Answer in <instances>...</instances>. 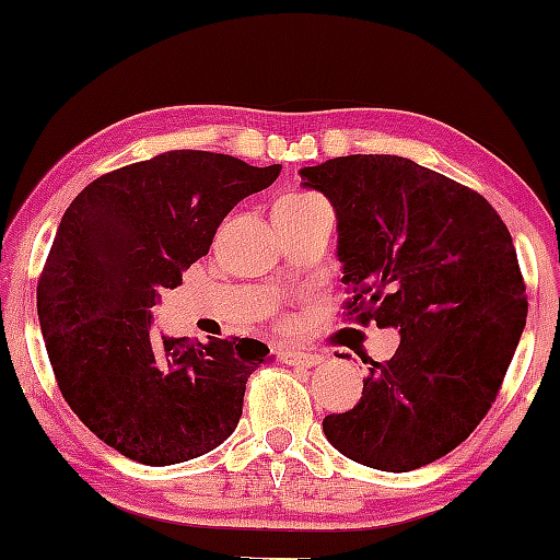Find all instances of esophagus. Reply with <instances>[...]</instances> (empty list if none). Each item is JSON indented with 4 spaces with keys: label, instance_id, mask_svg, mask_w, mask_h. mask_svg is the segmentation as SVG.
<instances>
[{
    "label": "esophagus",
    "instance_id": "obj_1",
    "mask_svg": "<svg viewBox=\"0 0 560 560\" xmlns=\"http://www.w3.org/2000/svg\"><path fill=\"white\" fill-rule=\"evenodd\" d=\"M280 359L290 366H298V370H311V366H318L324 362V357L316 354V351H305V349H285L280 354Z\"/></svg>",
    "mask_w": 560,
    "mask_h": 560
}]
</instances>
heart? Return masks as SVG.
Returning a JSON list of instances; mask_svg holds the SVG:
<instances>
[{
  "label": "heart",
  "mask_w": 560,
  "mask_h": 560,
  "mask_svg": "<svg viewBox=\"0 0 560 560\" xmlns=\"http://www.w3.org/2000/svg\"><path fill=\"white\" fill-rule=\"evenodd\" d=\"M313 198H318V194H311V190H293V194H285L280 196V201L275 206H293V203H305V201H313Z\"/></svg>",
  "instance_id": "1"
}]
</instances>
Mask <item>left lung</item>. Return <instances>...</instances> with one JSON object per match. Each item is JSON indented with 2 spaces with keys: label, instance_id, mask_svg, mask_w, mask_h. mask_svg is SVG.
<instances>
[{
  "label": "left lung",
  "instance_id": "8db88e82",
  "mask_svg": "<svg viewBox=\"0 0 560 560\" xmlns=\"http://www.w3.org/2000/svg\"><path fill=\"white\" fill-rule=\"evenodd\" d=\"M334 203L343 316L400 328L372 362L362 400L324 418L351 462L412 471L469 439L492 408L525 328L512 236L477 190L397 155H347L303 167Z\"/></svg>",
  "mask_w": 560,
  "mask_h": 560
}]
</instances>
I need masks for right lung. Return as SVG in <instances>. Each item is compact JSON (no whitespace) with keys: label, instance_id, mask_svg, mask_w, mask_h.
<instances>
[{"label":"right lung","instance_id":"add662e5","mask_svg":"<svg viewBox=\"0 0 560 560\" xmlns=\"http://www.w3.org/2000/svg\"><path fill=\"white\" fill-rule=\"evenodd\" d=\"M282 165L171 150L89 183L68 206L37 278V318L60 395L106 446L148 466L209 454L234 433L262 341L152 334L163 288L209 255L242 198Z\"/></svg>","mask_w":560,"mask_h":560}]
</instances>
